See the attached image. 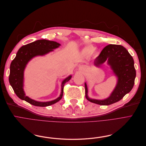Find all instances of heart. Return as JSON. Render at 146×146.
I'll use <instances>...</instances> for the list:
<instances>
[{"label":"heart","mask_w":146,"mask_h":146,"mask_svg":"<svg viewBox=\"0 0 146 146\" xmlns=\"http://www.w3.org/2000/svg\"><path fill=\"white\" fill-rule=\"evenodd\" d=\"M83 51H84L85 54L87 55H90L93 52L94 48L92 47H86L85 48H84Z\"/></svg>","instance_id":"heart-1"}]
</instances>
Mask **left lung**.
I'll list each match as a JSON object with an SVG mask.
<instances>
[{
    "mask_svg": "<svg viewBox=\"0 0 146 146\" xmlns=\"http://www.w3.org/2000/svg\"><path fill=\"white\" fill-rule=\"evenodd\" d=\"M105 62L117 78L116 86L108 98L103 99H92L88 96V88L85 82L86 98L90 102L108 106L121 100L133 88L136 71L133 57L121 45L109 44L101 52L94 62V66L99 67Z\"/></svg>",
    "mask_w": 146,
    "mask_h": 146,
    "instance_id": "1",
    "label": "left lung"
}]
</instances>
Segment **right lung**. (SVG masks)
Here are the masks:
<instances>
[{
    "instance_id": "add662e5",
    "label": "right lung",
    "mask_w": 146,
    "mask_h": 146,
    "mask_svg": "<svg viewBox=\"0 0 146 146\" xmlns=\"http://www.w3.org/2000/svg\"><path fill=\"white\" fill-rule=\"evenodd\" d=\"M60 44L54 41L45 39L38 40L32 43L27 44L21 47L16 56L10 65V74L9 81L13 91L19 99L25 100L36 106H48L59 102L63 96L64 87L65 83L70 80L72 75H69L65 78L61 84V92L60 96L56 99L48 102H39L33 100L27 96L24 90V71L29 62L34 58L42 56L54 51V49L58 48Z\"/></svg>"
}]
</instances>
